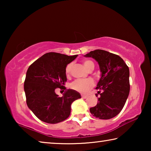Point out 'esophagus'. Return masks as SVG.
I'll return each mask as SVG.
<instances>
[{"instance_id": "esophagus-1", "label": "esophagus", "mask_w": 151, "mask_h": 151, "mask_svg": "<svg viewBox=\"0 0 151 151\" xmlns=\"http://www.w3.org/2000/svg\"><path fill=\"white\" fill-rule=\"evenodd\" d=\"M81 97H82V98H83V99H86V97H87V96H86V95H84V94H82Z\"/></svg>"}]
</instances>
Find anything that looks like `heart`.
<instances>
[{
	"label": "heart",
	"instance_id": "b5f03b06",
	"mask_svg": "<svg viewBox=\"0 0 151 151\" xmlns=\"http://www.w3.org/2000/svg\"><path fill=\"white\" fill-rule=\"evenodd\" d=\"M84 66L87 70L91 69V68H94V63L90 60H85L83 61ZM73 66V63L68 64L66 66L65 73L66 75H69ZM94 85V82L91 79H77L73 81L70 84V88L79 92L81 93H85L87 92L89 89L93 87Z\"/></svg>",
	"mask_w": 151,
	"mask_h": 151
}]
</instances>
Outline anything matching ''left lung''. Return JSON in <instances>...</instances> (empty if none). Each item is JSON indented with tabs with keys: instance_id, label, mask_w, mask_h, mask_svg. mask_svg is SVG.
Listing matches in <instances>:
<instances>
[{
	"instance_id": "left-lung-1",
	"label": "left lung",
	"mask_w": 151,
	"mask_h": 151,
	"mask_svg": "<svg viewBox=\"0 0 151 151\" xmlns=\"http://www.w3.org/2000/svg\"><path fill=\"white\" fill-rule=\"evenodd\" d=\"M98 62L101 77L96 89L100 90L98 103L90 109L91 113L100 119H110L122 111L130 91L129 68L117 55L97 49L85 55Z\"/></svg>"
}]
</instances>
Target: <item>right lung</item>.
Here are the masks:
<instances>
[{
  "instance_id": "right-lung-1",
  "label": "right lung",
  "mask_w": 151,
  "mask_h": 151,
  "mask_svg": "<svg viewBox=\"0 0 151 151\" xmlns=\"http://www.w3.org/2000/svg\"><path fill=\"white\" fill-rule=\"evenodd\" d=\"M76 57L48 52L28 68L24 83L27 104L40 121L50 124L65 121L70 115L73 102L81 99L80 94L72 89L66 90L62 97L55 91L66 89V66Z\"/></svg>"
}]
</instances>
